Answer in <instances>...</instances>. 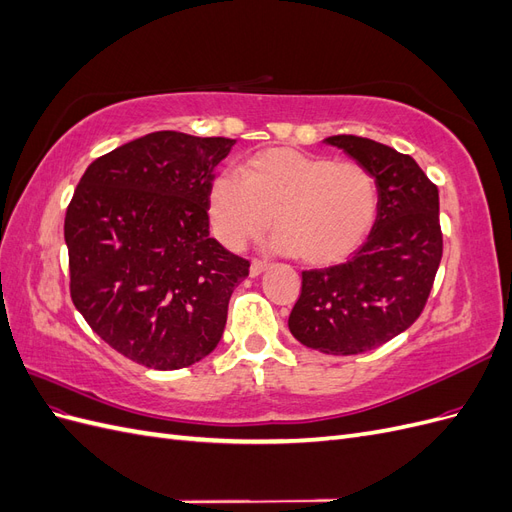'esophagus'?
<instances>
[{
  "label": "esophagus",
  "instance_id": "34e87169",
  "mask_svg": "<svg viewBox=\"0 0 512 512\" xmlns=\"http://www.w3.org/2000/svg\"><path fill=\"white\" fill-rule=\"evenodd\" d=\"M267 262L265 260H252V265H250V275L252 277H258L262 271H267Z\"/></svg>",
  "mask_w": 512,
  "mask_h": 512
}]
</instances>
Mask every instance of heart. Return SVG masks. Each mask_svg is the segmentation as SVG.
<instances>
[{
	"instance_id": "heart-1",
	"label": "heart",
	"mask_w": 512,
	"mask_h": 512,
	"mask_svg": "<svg viewBox=\"0 0 512 512\" xmlns=\"http://www.w3.org/2000/svg\"><path fill=\"white\" fill-rule=\"evenodd\" d=\"M378 181L361 162L288 147L254 153L241 179L220 175L209 190V220L228 250H243L273 218L277 252L329 267L352 256L378 218Z\"/></svg>"
}]
</instances>
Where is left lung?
<instances>
[{
    "label": "left lung",
    "instance_id": "obj_1",
    "mask_svg": "<svg viewBox=\"0 0 512 512\" xmlns=\"http://www.w3.org/2000/svg\"><path fill=\"white\" fill-rule=\"evenodd\" d=\"M378 181V218L342 265L303 271L288 329L324 354H361L404 333L421 316L442 260L438 188L410 156L371 138L337 134Z\"/></svg>",
    "mask_w": 512,
    "mask_h": 512
}]
</instances>
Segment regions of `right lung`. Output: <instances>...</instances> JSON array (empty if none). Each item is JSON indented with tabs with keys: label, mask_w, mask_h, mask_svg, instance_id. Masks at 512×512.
<instances>
[{
	"label": "right lung",
	"mask_w": 512,
	"mask_h": 512,
	"mask_svg": "<svg viewBox=\"0 0 512 512\" xmlns=\"http://www.w3.org/2000/svg\"><path fill=\"white\" fill-rule=\"evenodd\" d=\"M235 145L162 130L91 162L66 211L70 297L98 337L151 369L220 344L250 262L209 237L213 170Z\"/></svg>",
	"instance_id": "1"
}]
</instances>
